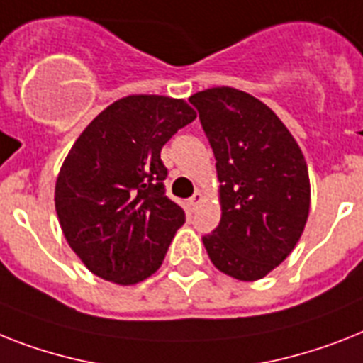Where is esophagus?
Listing matches in <instances>:
<instances>
[{"label":"esophagus","instance_id":"1","mask_svg":"<svg viewBox=\"0 0 363 363\" xmlns=\"http://www.w3.org/2000/svg\"><path fill=\"white\" fill-rule=\"evenodd\" d=\"M203 201V194L201 191H196V194H194V196L190 197V201H188V205H190V208L191 211H196L197 207H199V203Z\"/></svg>","mask_w":363,"mask_h":363}]
</instances>
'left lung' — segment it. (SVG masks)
Instances as JSON below:
<instances>
[{
    "instance_id": "8db88e82",
    "label": "left lung",
    "mask_w": 363,
    "mask_h": 363,
    "mask_svg": "<svg viewBox=\"0 0 363 363\" xmlns=\"http://www.w3.org/2000/svg\"><path fill=\"white\" fill-rule=\"evenodd\" d=\"M199 111L220 181L222 218L203 237L212 264L240 281L270 274L294 250L309 214L308 164L264 102L235 87L188 99Z\"/></svg>"
}]
</instances>
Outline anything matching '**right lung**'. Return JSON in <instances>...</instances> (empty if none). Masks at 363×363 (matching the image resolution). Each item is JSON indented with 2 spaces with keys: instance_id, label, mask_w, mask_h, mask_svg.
Returning <instances> with one entry per match:
<instances>
[{
  "instance_id": "obj_1",
  "label": "right lung",
  "mask_w": 363,
  "mask_h": 363,
  "mask_svg": "<svg viewBox=\"0 0 363 363\" xmlns=\"http://www.w3.org/2000/svg\"><path fill=\"white\" fill-rule=\"evenodd\" d=\"M194 119L186 100L130 95L100 111L74 141L55 181V212L95 276L135 285L162 267L184 211L164 194L160 151Z\"/></svg>"
}]
</instances>
